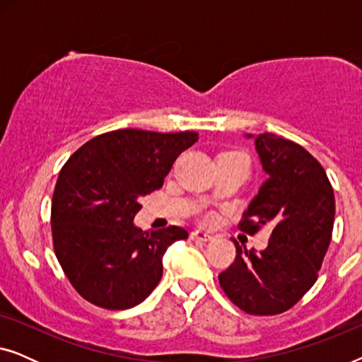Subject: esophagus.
<instances>
[{
  "label": "esophagus",
  "mask_w": 362,
  "mask_h": 362,
  "mask_svg": "<svg viewBox=\"0 0 362 362\" xmlns=\"http://www.w3.org/2000/svg\"><path fill=\"white\" fill-rule=\"evenodd\" d=\"M191 239L192 240H201V242H209L214 239V235H211L209 232H204V230H192L191 232Z\"/></svg>",
  "instance_id": "34e87169"
}]
</instances>
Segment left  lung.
I'll list each match as a JSON object with an SVG mask.
<instances>
[{"mask_svg":"<svg viewBox=\"0 0 362 362\" xmlns=\"http://www.w3.org/2000/svg\"><path fill=\"white\" fill-rule=\"evenodd\" d=\"M254 140L267 180L250 201L240 229L254 234L272 226L267 249L247 250L219 275L232 303L249 315H276L291 308L318 279L334 224V192L326 171L303 146L274 133Z\"/></svg>","mask_w":362,"mask_h":362,"instance_id":"obj_1","label":"left lung"}]
</instances>
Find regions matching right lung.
Instances as JSON below:
<instances>
[{"instance_id": "right-lung-1", "label": "right lung", "mask_w": 362, "mask_h": 362, "mask_svg": "<svg viewBox=\"0 0 362 362\" xmlns=\"http://www.w3.org/2000/svg\"><path fill=\"white\" fill-rule=\"evenodd\" d=\"M199 140L196 132L123 128L92 138L69 158L52 196L56 257L74 288L90 303L127 310L163 276V255L182 227L143 232L140 197L160 189L173 163Z\"/></svg>"}]
</instances>
